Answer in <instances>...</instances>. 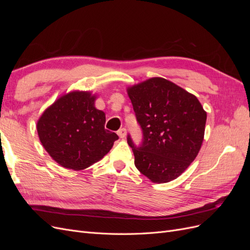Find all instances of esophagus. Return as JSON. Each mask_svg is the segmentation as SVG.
Instances as JSON below:
<instances>
[{
	"label": "esophagus",
	"mask_w": 250,
	"mask_h": 250,
	"mask_svg": "<svg viewBox=\"0 0 250 250\" xmlns=\"http://www.w3.org/2000/svg\"><path fill=\"white\" fill-rule=\"evenodd\" d=\"M118 135L121 139H124L126 137V128H121V129H119Z\"/></svg>",
	"instance_id": "obj_1"
}]
</instances>
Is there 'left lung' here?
<instances>
[{"mask_svg":"<svg viewBox=\"0 0 250 250\" xmlns=\"http://www.w3.org/2000/svg\"><path fill=\"white\" fill-rule=\"evenodd\" d=\"M128 95L143 134L139 146L127 135L135 167L152 183H169L197 156L207 112L194 95L164 78L144 81Z\"/></svg>","mask_w":250,"mask_h":250,"instance_id":"obj_1","label":"left lung"}]
</instances>
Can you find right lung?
Here are the masks:
<instances>
[{"mask_svg": "<svg viewBox=\"0 0 250 250\" xmlns=\"http://www.w3.org/2000/svg\"><path fill=\"white\" fill-rule=\"evenodd\" d=\"M95 97L73 92L60 97L37 122L43 148L62 167L82 170L108 153L115 132L105 129V113L94 106Z\"/></svg>", "mask_w": 250, "mask_h": 250, "instance_id": "obj_1", "label": "right lung"}]
</instances>
